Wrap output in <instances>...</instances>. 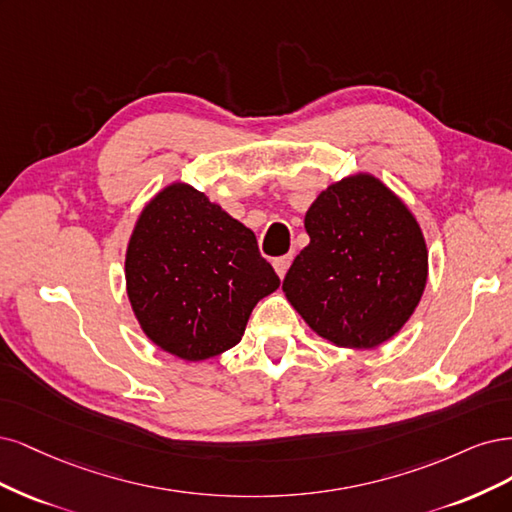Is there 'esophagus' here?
I'll return each instance as SVG.
<instances>
[{
	"mask_svg": "<svg viewBox=\"0 0 512 512\" xmlns=\"http://www.w3.org/2000/svg\"><path fill=\"white\" fill-rule=\"evenodd\" d=\"M291 261H293L291 255L274 259V270H276V274H278L280 278H285V274H287V270H289V266H291Z\"/></svg>",
	"mask_w": 512,
	"mask_h": 512,
	"instance_id": "34e87169",
	"label": "esophagus"
}]
</instances>
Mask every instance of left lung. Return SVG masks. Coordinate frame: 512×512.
Instances as JSON below:
<instances>
[{
  "mask_svg": "<svg viewBox=\"0 0 512 512\" xmlns=\"http://www.w3.org/2000/svg\"><path fill=\"white\" fill-rule=\"evenodd\" d=\"M310 242L283 293L317 336L342 349H376L419 306L427 285L423 229L381 178L357 172L323 189L304 217Z\"/></svg>",
  "mask_w": 512,
  "mask_h": 512,
  "instance_id": "1",
  "label": "left lung"
}]
</instances>
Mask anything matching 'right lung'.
I'll return each mask as SVG.
<instances>
[{
    "label": "right lung",
    "mask_w": 512,
    "mask_h": 512,
    "mask_svg": "<svg viewBox=\"0 0 512 512\" xmlns=\"http://www.w3.org/2000/svg\"><path fill=\"white\" fill-rule=\"evenodd\" d=\"M278 285L251 229L183 180L157 191L131 229V310L157 349L183 361L236 346L257 302Z\"/></svg>",
    "instance_id": "obj_1"
}]
</instances>
